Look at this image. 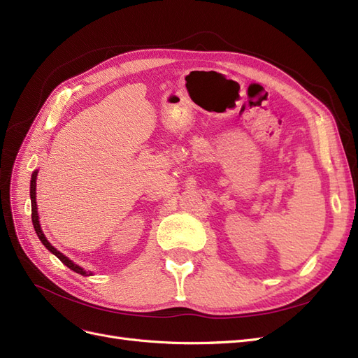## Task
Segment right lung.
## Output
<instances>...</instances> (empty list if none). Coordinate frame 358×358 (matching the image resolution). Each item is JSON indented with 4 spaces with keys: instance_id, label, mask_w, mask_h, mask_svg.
I'll use <instances>...</instances> for the list:
<instances>
[{
    "instance_id": "obj_1",
    "label": "right lung",
    "mask_w": 358,
    "mask_h": 358,
    "mask_svg": "<svg viewBox=\"0 0 358 358\" xmlns=\"http://www.w3.org/2000/svg\"><path fill=\"white\" fill-rule=\"evenodd\" d=\"M36 179H37V171L32 173V176H31L29 196H31V218H32V225H34V230H36V233H37V236H38V239L41 241L43 245H45V246L49 249V251H50L53 255H57L64 264H66L69 268H71L73 272L79 273V275H82V276H90V275H91L90 272H85V270H83L82 267H79L78 264H74V263L71 262V259H69L66 255H62V254L58 251V249H55V248H53V246L48 242L45 234H43V231H41V229H40L38 213H37V204H36Z\"/></svg>"
}]
</instances>
